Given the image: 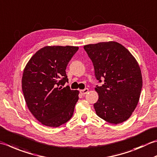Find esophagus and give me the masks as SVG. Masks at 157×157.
Returning <instances> with one entry per match:
<instances>
[{
  "mask_svg": "<svg viewBox=\"0 0 157 157\" xmlns=\"http://www.w3.org/2000/svg\"><path fill=\"white\" fill-rule=\"evenodd\" d=\"M88 88H85L84 90H80V93H81L82 94L84 95V94H86V93H88Z\"/></svg>",
  "mask_w": 157,
  "mask_h": 157,
  "instance_id": "1",
  "label": "esophagus"
}]
</instances>
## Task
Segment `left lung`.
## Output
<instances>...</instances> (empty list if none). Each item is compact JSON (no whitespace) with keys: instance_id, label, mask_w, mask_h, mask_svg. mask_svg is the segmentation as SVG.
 Listing matches in <instances>:
<instances>
[{"instance_id":"left-lung-1","label":"left lung","mask_w":157,"mask_h":157,"mask_svg":"<svg viewBox=\"0 0 157 157\" xmlns=\"http://www.w3.org/2000/svg\"><path fill=\"white\" fill-rule=\"evenodd\" d=\"M84 48L93 63L97 79H104L102 86L95 88L99 94L94 104L97 115L114 124L127 121L137 105L142 88L137 61L116 41L88 44Z\"/></svg>"}]
</instances>
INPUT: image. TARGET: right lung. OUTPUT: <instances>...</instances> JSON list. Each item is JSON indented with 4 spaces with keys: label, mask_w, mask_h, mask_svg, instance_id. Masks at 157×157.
Listing matches in <instances>:
<instances>
[{
    "label": "right lung",
    "mask_w": 157,
    "mask_h": 157,
    "mask_svg": "<svg viewBox=\"0 0 157 157\" xmlns=\"http://www.w3.org/2000/svg\"><path fill=\"white\" fill-rule=\"evenodd\" d=\"M77 46H45L30 58L24 69L21 87L28 108L46 127H58L72 117L79 90L63 88L66 68Z\"/></svg>",
    "instance_id": "1"
}]
</instances>
